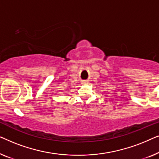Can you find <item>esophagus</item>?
<instances>
[{
    "mask_svg": "<svg viewBox=\"0 0 159 159\" xmlns=\"http://www.w3.org/2000/svg\"><path fill=\"white\" fill-rule=\"evenodd\" d=\"M82 84H88V81H82Z\"/></svg>",
    "mask_w": 159,
    "mask_h": 159,
    "instance_id": "1",
    "label": "esophagus"
}]
</instances>
